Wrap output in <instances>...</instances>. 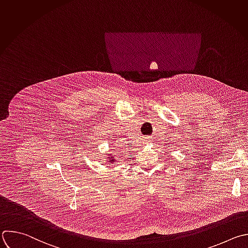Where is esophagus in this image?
<instances>
[{"label": "esophagus", "instance_id": "obj_1", "mask_svg": "<svg viewBox=\"0 0 248 248\" xmlns=\"http://www.w3.org/2000/svg\"><path fill=\"white\" fill-rule=\"evenodd\" d=\"M145 141H146V143H149V142H151L152 140H151V138H148V137H147V138L145 139Z\"/></svg>", "mask_w": 248, "mask_h": 248}]
</instances>
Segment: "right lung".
<instances>
[{
  "label": "right lung",
  "mask_w": 248,
  "mask_h": 248,
  "mask_svg": "<svg viewBox=\"0 0 248 248\" xmlns=\"http://www.w3.org/2000/svg\"><path fill=\"white\" fill-rule=\"evenodd\" d=\"M108 161H109V162H111V163H115V161H116V159H115V156H114V155L110 156V159H109Z\"/></svg>",
  "instance_id": "add662e5"
}]
</instances>
